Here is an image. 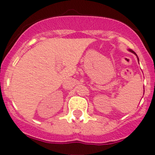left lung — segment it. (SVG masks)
I'll return each mask as SVG.
<instances>
[{
	"label": "left lung",
	"mask_w": 155,
	"mask_h": 155,
	"mask_svg": "<svg viewBox=\"0 0 155 155\" xmlns=\"http://www.w3.org/2000/svg\"><path fill=\"white\" fill-rule=\"evenodd\" d=\"M129 51L131 52V53H134V54H135V55H136L137 57V54H136V53H135V52H134V51H133L132 50H129ZM137 59H138V57H137ZM138 61H139V59H138Z\"/></svg>",
	"instance_id": "left-lung-1"
}]
</instances>
